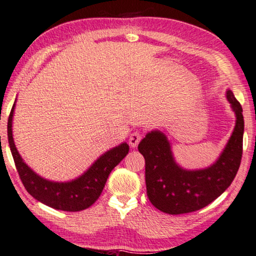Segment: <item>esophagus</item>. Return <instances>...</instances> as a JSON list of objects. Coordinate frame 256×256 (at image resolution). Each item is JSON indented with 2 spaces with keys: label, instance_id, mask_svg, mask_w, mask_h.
I'll return each instance as SVG.
<instances>
[{
  "label": "esophagus",
  "instance_id": "1",
  "mask_svg": "<svg viewBox=\"0 0 256 256\" xmlns=\"http://www.w3.org/2000/svg\"><path fill=\"white\" fill-rule=\"evenodd\" d=\"M141 138H142V136L138 132H132L131 134H130V138H128L130 146H131L132 148H136V146H138V142L141 141Z\"/></svg>",
  "mask_w": 256,
  "mask_h": 256
}]
</instances>
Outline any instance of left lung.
<instances>
[{
	"label": "left lung",
	"instance_id": "obj_1",
	"mask_svg": "<svg viewBox=\"0 0 256 256\" xmlns=\"http://www.w3.org/2000/svg\"><path fill=\"white\" fill-rule=\"evenodd\" d=\"M227 99L236 114V125L226 148L210 167L198 170L180 167L162 131H151L138 144V149L146 160V196L158 210L168 214L200 210L232 183L242 154L244 118L240 104L230 90Z\"/></svg>",
	"mask_w": 256,
	"mask_h": 256
}]
</instances>
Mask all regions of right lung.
Returning <instances> with one entry per match:
<instances>
[{
	"instance_id": "add662e5",
	"label": "right lung",
	"mask_w": 256,
	"mask_h": 256,
	"mask_svg": "<svg viewBox=\"0 0 256 256\" xmlns=\"http://www.w3.org/2000/svg\"><path fill=\"white\" fill-rule=\"evenodd\" d=\"M14 106L8 120V138L21 182L30 196L56 210L76 212L92 206L100 196L110 172L128 154V144H122L100 156L84 175L71 182H50L37 175L26 164L16 148L12 136Z\"/></svg>"
}]
</instances>
